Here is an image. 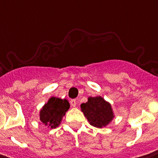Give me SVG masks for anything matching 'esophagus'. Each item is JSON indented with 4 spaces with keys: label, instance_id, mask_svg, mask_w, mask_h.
Here are the masks:
<instances>
[{
    "label": "esophagus",
    "instance_id": "34e87169",
    "mask_svg": "<svg viewBox=\"0 0 158 158\" xmlns=\"http://www.w3.org/2000/svg\"><path fill=\"white\" fill-rule=\"evenodd\" d=\"M70 104H71V106H76V105H77V102H76V100L75 99H72L71 101H70Z\"/></svg>",
    "mask_w": 158,
    "mask_h": 158
}]
</instances>
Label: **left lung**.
Here are the masks:
<instances>
[{"mask_svg": "<svg viewBox=\"0 0 158 158\" xmlns=\"http://www.w3.org/2000/svg\"><path fill=\"white\" fill-rule=\"evenodd\" d=\"M81 110L90 124L99 128L106 127L114 117L111 105L101 96L89 97L88 102L81 105Z\"/></svg>", "mask_w": 158, "mask_h": 158, "instance_id": "1", "label": "left lung"}]
</instances>
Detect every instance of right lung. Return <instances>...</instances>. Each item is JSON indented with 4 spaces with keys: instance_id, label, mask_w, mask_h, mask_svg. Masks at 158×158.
Returning a JSON list of instances; mask_svg holds the SVG:
<instances>
[{
    "instance_id": "add662e5",
    "label": "right lung",
    "mask_w": 158,
    "mask_h": 158,
    "mask_svg": "<svg viewBox=\"0 0 158 158\" xmlns=\"http://www.w3.org/2000/svg\"><path fill=\"white\" fill-rule=\"evenodd\" d=\"M69 107L70 104L67 100L51 97L40 112V120L44 125L55 128L60 125L63 116Z\"/></svg>"
}]
</instances>
